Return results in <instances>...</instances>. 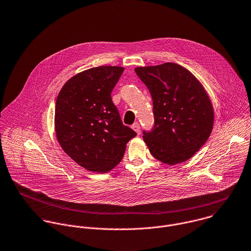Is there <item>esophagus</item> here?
<instances>
[{
    "label": "esophagus",
    "mask_w": 251,
    "mask_h": 251,
    "mask_svg": "<svg viewBox=\"0 0 251 251\" xmlns=\"http://www.w3.org/2000/svg\"><path fill=\"white\" fill-rule=\"evenodd\" d=\"M131 127H132V129H133L134 131H136L137 134H140V131H141V130H140V125H139L138 123H134Z\"/></svg>",
    "instance_id": "34e87169"
}]
</instances>
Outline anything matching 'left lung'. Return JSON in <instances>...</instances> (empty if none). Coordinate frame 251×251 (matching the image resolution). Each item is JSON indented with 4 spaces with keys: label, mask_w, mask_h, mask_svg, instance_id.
<instances>
[{
    "label": "left lung",
    "mask_w": 251,
    "mask_h": 251,
    "mask_svg": "<svg viewBox=\"0 0 251 251\" xmlns=\"http://www.w3.org/2000/svg\"><path fill=\"white\" fill-rule=\"evenodd\" d=\"M152 99L153 126L143 130L151 155L174 165L194 155L214 126V110L197 78L177 64L136 68Z\"/></svg>",
    "instance_id": "obj_1"
}]
</instances>
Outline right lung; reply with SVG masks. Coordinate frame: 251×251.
I'll use <instances>...</instances> for the list:
<instances>
[{
	"instance_id": "right-lung-1",
	"label": "right lung",
	"mask_w": 251,
	"mask_h": 251,
	"mask_svg": "<svg viewBox=\"0 0 251 251\" xmlns=\"http://www.w3.org/2000/svg\"><path fill=\"white\" fill-rule=\"evenodd\" d=\"M125 69L98 67L71 78L59 93L55 130L66 153L92 172L106 173L122 160L136 132L125 126L111 93Z\"/></svg>"
}]
</instances>
